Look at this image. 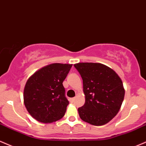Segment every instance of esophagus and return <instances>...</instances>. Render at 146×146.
I'll list each match as a JSON object with an SVG mask.
<instances>
[{"label": "esophagus", "mask_w": 146, "mask_h": 146, "mask_svg": "<svg viewBox=\"0 0 146 146\" xmlns=\"http://www.w3.org/2000/svg\"><path fill=\"white\" fill-rule=\"evenodd\" d=\"M74 100H75L74 98H70V102H74Z\"/></svg>", "instance_id": "34e87169"}]
</instances>
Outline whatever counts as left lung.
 <instances>
[{"label":"left lung","instance_id":"left-lung-1","mask_svg":"<svg viewBox=\"0 0 146 146\" xmlns=\"http://www.w3.org/2000/svg\"><path fill=\"white\" fill-rule=\"evenodd\" d=\"M81 76L85 102L78 108L80 119L94 126L110 121L119 111L125 91L121 78L114 70L101 63L74 65Z\"/></svg>","mask_w":146,"mask_h":146}]
</instances>
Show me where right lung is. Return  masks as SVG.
Masks as SVG:
<instances>
[{
  "mask_svg": "<svg viewBox=\"0 0 146 146\" xmlns=\"http://www.w3.org/2000/svg\"><path fill=\"white\" fill-rule=\"evenodd\" d=\"M72 65L52 63L32 75L24 90V103L36 120L51 123L64 116L69 101L66 97L63 80Z\"/></svg>",
  "mask_w": 146,
  "mask_h": 146,
  "instance_id": "obj_1",
  "label": "right lung"
}]
</instances>
